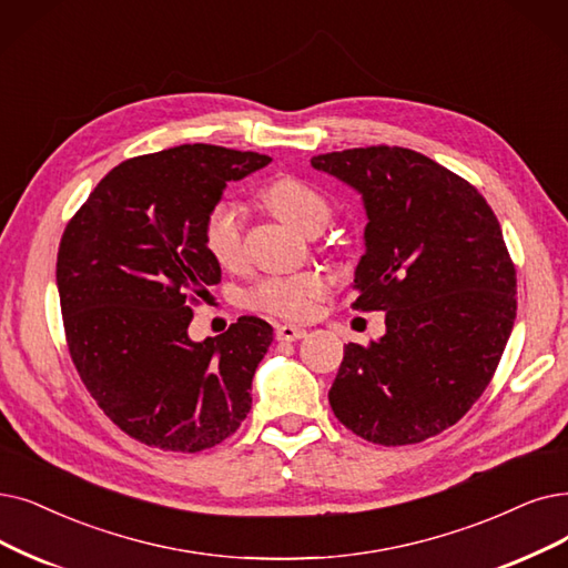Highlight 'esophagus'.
I'll return each mask as SVG.
<instances>
[{
	"label": "esophagus",
	"mask_w": 568,
	"mask_h": 568,
	"mask_svg": "<svg viewBox=\"0 0 568 568\" xmlns=\"http://www.w3.org/2000/svg\"><path fill=\"white\" fill-rule=\"evenodd\" d=\"M305 335H307L305 328L293 326V324H280V326L275 328V337L282 339V343H293V339H301V337H305Z\"/></svg>",
	"instance_id": "1"
}]
</instances>
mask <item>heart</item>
<instances>
[{"instance_id":"1","label":"heart","mask_w":568,"mask_h":568,"mask_svg":"<svg viewBox=\"0 0 568 568\" xmlns=\"http://www.w3.org/2000/svg\"><path fill=\"white\" fill-rule=\"evenodd\" d=\"M263 197L280 219L298 231L326 225L331 219L328 200L298 176H280L265 186ZM244 210L233 200H219L207 210L200 225V242L210 258L221 267H235L242 261ZM328 293L324 272L305 270L296 275L265 277L246 293L248 307L284 320H310Z\"/></svg>"}]
</instances>
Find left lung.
I'll use <instances>...</instances> for the list:
<instances>
[{"instance_id": "1", "label": "left lung", "mask_w": 568, "mask_h": 568, "mask_svg": "<svg viewBox=\"0 0 568 568\" xmlns=\"http://www.w3.org/2000/svg\"><path fill=\"white\" fill-rule=\"evenodd\" d=\"M312 165L363 195L352 307L387 314L379 339L345 347L333 413L384 447L438 436L483 396L513 331L517 275L501 225L478 189L413 149H345Z\"/></svg>"}]
</instances>
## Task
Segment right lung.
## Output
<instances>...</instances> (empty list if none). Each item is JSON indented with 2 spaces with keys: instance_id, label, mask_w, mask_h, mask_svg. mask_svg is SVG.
Returning <instances> with one entry per match:
<instances>
[{
  "instance_id": "1",
  "label": "right lung",
  "mask_w": 568,
  "mask_h": 568,
  "mask_svg": "<svg viewBox=\"0 0 568 568\" xmlns=\"http://www.w3.org/2000/svg\"><path fill=\"white\" fill-rule=\"evenodd\" d=\"M270 155L184 144L113 168L67 223L58 248L64 339L85 389L123 434L165 452L233 436L252 410V379L272 326L240 316L193 343V305L221 267L200 242L225 181Z\"/></svg>"
}]
</instances>
